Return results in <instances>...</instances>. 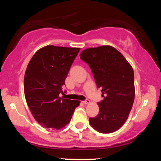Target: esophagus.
<instances>
[{"mask_svg": "<svg viewBox=\"0 0 161 161\" xmlns=\"http://www.w3.org/2000/svg\"><path fill=\"white\" fill-rule=\"evenodd\" d=\"M83 103H84V104H88V103H90V101H89V99H86L85 101H83Z\"/></svg>", "mask_w": 161, "mask_h": 161, "instance_id": "34e87169", "label": "esophagus"}]
</instances>
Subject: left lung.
Returning <instances> with one entry per match:
<instances>
[{
	"label": "left lung",
	"mask_w": 161,
	"mask_h": 161,
	"mask_svg": "<svg viewBox=\"0 0 161 161\" xmlns=\"http://www.w3.org/2000/svg\"><path fill=\"white\" fill-rule=\"evenodd\" d=\"M80 59L89 64L103 100L98 103L99 114L89 118L97 131L110 133L119 129L129 117L135 97L134 74L129 62L112 46L87 48Z\"/></svg>",
	"instance_id": "left-lung-1"
}]
</instances>
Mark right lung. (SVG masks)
<instances>
[{
    "mask_svg": "<svg viewBox=\"0 0 161 161\" xmlns=\"http://www.w3.org/2000/svg\"><path fill=\"white\" fill-rule=\"evenodd\" d=\"M79 47L47 45L38 50L27 67L24 92L27 104L42 127L59 130L69 123L80 101L59 97Z\"/></svg>",
    "mask_w": 161,
    "mask_h": 161,
    "instance_id": "1",
    "label": "right lung"
}]
</instances>
